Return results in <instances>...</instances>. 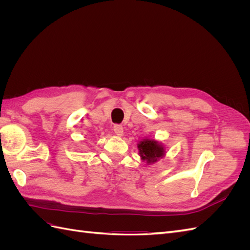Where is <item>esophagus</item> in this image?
<instances>
[{"label":"esophagus","instance_id":"esophagus-1","mask_svg":"<svg viewBox=\"0 0 250 250\" xmlns=\"http://www.w3.org/2000/svg\"><path fill=\"white\" fill-rule=\"evenodd\" d=\"M113 131H115V133L117 135H119V137H121V135L123 134V126L116 124L115 126H113Z\"/></svg>","mask_w":250,"mask_h":250}]
</instances>
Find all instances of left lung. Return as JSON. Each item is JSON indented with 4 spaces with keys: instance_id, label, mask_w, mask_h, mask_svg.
<instances>
[{
    "instance_id": "left-lung-1",
    "label": "left lung",
    "mask_w": 250,
    "mask_h": 250,
    "mask_svg": "<svg viewBox=\"0 0 250 250\" xmlns=\"http://www.w3.org/2000/svg\"><path fill=\"white\" fill-rule=\"evenodd\" d=\"M138 148L140 150L141 157L148 163L156 162L158 158L163 157L165 154L164 147L153 140L141 141Z\"/></svg>"
}]
</instances>
